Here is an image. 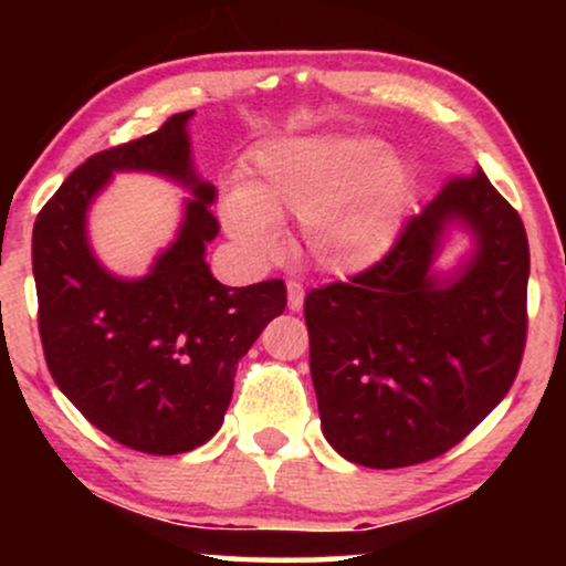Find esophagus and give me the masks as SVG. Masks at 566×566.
<instances>
[{"instance_id": "esophagus-1", "label": "esophagus", "mask_w": 566, "mask_h": 566, "mask_svg": "<svg viewBox=\"0 0 566 566\" xmlns=\"http://www.w3.org/2000/svg\"><path fill=\"white\" fill-rule=\"evenodd\" d=\"M303 284L297 282H287V303H290V311H301L303 308Z\"/></svg>"}]
</instances>
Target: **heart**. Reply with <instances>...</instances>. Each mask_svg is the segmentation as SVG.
Segmentation results:
<instances>
[{
	"instance_id": "heart-1",
	"label": "heart",
	"mask_w": 566,
	"mask_h": 566,
	"mask_svg": "<svg viewBox=\"0 0 566 566\" xmlns=\"http://www.w3.org/2000/svg\"><path fill=\"white\" fill-rule=\"evenodd\" d=\"M407 193V170L378 138H287L258 151L244 188L220 199V220L244 255L263 261L279 247V220L301 218L311 261L350 274L394 244Z\"/></svg>"
}]
</instances>
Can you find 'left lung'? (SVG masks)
<instances>
[{
	"label": "left lung",
	"mask_w": 566,
	"mask_h": 566,
	"mask_svg": "<svg viewBox=\"0 0 566 566\" xmlns=\"http://www.w3.org/2000/svg\"><path fill=\"white\" fill-rule=\"evenodd\" d=\"M452 230L472 250L441 272ZM527 279L522 218L476 167L409 218L380 263L311 290V380L333 450L367 469H405L469 437L522 365Z\"/></svg>",
	"instance_id": "left-lung-1"
}]
</instances>
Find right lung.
Masks as SVG:
<instances>
[{"label": "right lung", "instance_id": "add662e5", "mask_svg": "<svg viewBox=\"0 0 566 566\" xmlns=\"http://www.w3.org/2000/svg\"><path fill=\"white\" fill-rule=\"evenodd\" d=\"M95 154L42 207L31 263L50 375L84 418L129 450L180 454L210 441L231 405L239 359L287 305L282 279L226 287L207 265L220 226L216 186L197 172L188 122ZM116 171L159 174L186 187L185 218L148 275L108 272L86 216Z\"/></svg>", "mask_w": 566, "mask_h": 566}]
</instances>
